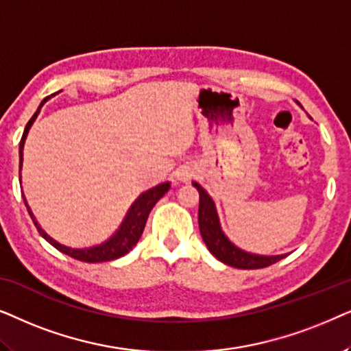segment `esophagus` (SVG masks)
I'll return each mask as SVG.
<instances>
[{
	"label": "esophagus",
	"mask_w": 351,
	"mask_h": 351,
	"mask_svg": "<svg viewBox=\"0 0 351 351\" xmlns=\"http://www.w3.org/2000/svg\"><path fill=\"white\" fill-rule=\"evenodd\" d=\"M193 175H194V171L191 170L189 167H184V168H181V170L176 171V180H178V181H189L191 178H193Z\"/></svg>",
	"instance_id": "34e87169"
}]
</instances>
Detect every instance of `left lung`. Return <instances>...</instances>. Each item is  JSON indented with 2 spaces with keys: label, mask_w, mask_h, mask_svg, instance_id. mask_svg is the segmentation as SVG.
Listing matches in <instances>:
<instances>
[{
  "label": "left lung",
  "mask_w": 351,
  "mask_h": 351,
  "mask_svg": "<svg viewBox=\"0 0 351 351\" xmlns=\"http://www.w3.org/2000/svg\"><path fill=\"white\" fill-rule=\"evenodd\" d=\"M193 186L199 191V230L202 239L215 258L223 261L224 265L234 266L239 269H258L276 263L286 258L287 254L282 255H258L245 252L228 239L219 224V218L215 207L213 199L210 197L199 183L193 181Z\"/></svg>",
  "instance_id": "left-lung-1"
}]
</instances>
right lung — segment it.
Returning a JSON list of instances; mask_svg holds the SVG:
<instances>
[{
    "label": "right lung",
    "mask_w": 351,
    "mask_h": 351,
    "mask_svg": "<svg viewBox=\"0 0 351 351\" xmlns=\"http://www.w3.org/2000/svg\"><path fill=\"white\" fill-rule=\"evenodd\" d=\"M58 93H60V91H58ZM58 93H54V95H51V96L46 97V99L41 101L38 110L35 112L34 117H32V119L29 120V123H27L25 130H23L21 144H19V168H22L23 144H25L29 130L32 128V125H34L36 117H38L41 107L45 106V102L48 101L49 97L58 95ZM19 178H21V175H19ZM168 189H170V183L167 181V183L157 184L156 188H151V189H147L146 193H143L132 204V207L128 208V212H127V215H125L123 221H121L119 230H117L114 234L109 237V239L102 242V244H97V245H93V247H85V249H72V247L62 245V244H59L58 241H54L53 237L46 234L43 228L40 226V223L36 221L35 215L32 213L29 204H27V199H23V202H25V207H27V210H29L32 219H34L36 230H38L40 234L43 236L51 245L62 252V254L72 256V258H75V260L86 261V263H101V261H110V260L120 258V256L127 255L128 252L138 244L139 237H141L143 231H144V226H146L149 213H151L154 205H156L158 200H160L163 195H165V193H168Z\"/></svg>",
    "instance_id": "obj_1"
}]
</instances>
